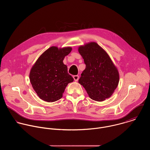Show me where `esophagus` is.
Instances as JSON below:
<instances>
[{
  "mask_svg": "<svg viewBox=\"0 0 150 150\" xmlns=\"http://www.w3.org/2000/svg\"><path fill=\"white\" fill-rule=\"evenodd\" d=\"M73 79H74V81H78V80H79V76L78 75L73 76Z\"/></svg>",
  "mask_w": 150,
  "mask_h": 150,
  "instance_id": "34e87169",
  "label": "esophagus"
}]
</instances>
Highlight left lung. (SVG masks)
I'll return each mask as SVG.
<instances>
[{"label": "left lung", "instance_id": "8db88e82", "mask_svg": "<svg viewBox=\"0 0 150 150\" xmlns=\"http://www.w3.org/2000/svg\"><path fill=\"white\" fill-rule=\"evenodd\" d=\"M78 50L86 65L79 84L93 100L102 102L109 98L118 85L117 68L107 52L95 42L80 45Z\"/></svg>", "mask_w": 150, "mask_h": 150}]
</instances>
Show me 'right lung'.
Here are the masks:
<instances>
[{
	"label": "right lung",
	"instance_id": "right-lung-1",
	"mask_svg": "<svg viewBox=\"0 0 150 150\" xmlns=\"http://www.w3.org/2000/svg\"><path fill=\"white\" fill-rule=\"evenodd\" d=\"M70 47L52 46L45 51L33 65L29 79L39 97L48 102H54L63 96L64 89L73 78L68 73L63 62L71 51Z\"/></svg>",
	"mask_w": 150,
	"mask_h": 150
}]
</instances>
